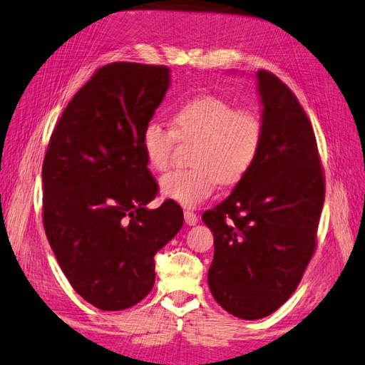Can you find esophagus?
Listing matches in <instances>:
<instances>
[{
  "label": "esophagus",
  "instance_id": "esophagus-1",
  "mask_svg": "<svg viewBox=\"0 0 365 365\" xmlns=\"http://www.w3.org/2000/svg\"><path fill=\"white\" fill-rule=\"evenodd\" d=\"M185 223H187L188 226H195L196 223H197V215L195 212H191V210H185Z\"/></svg>",
  "mask_w": 365,
  "mask_h": 365
}]
</instances>
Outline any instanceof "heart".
I'll use <instances>...</instances> for the list:
<instances>
[{
	"instance_id": "heart-1",
	"label": "heart",
	"mask_w": 365,
	"mask_h": 365,
	"mask_svg": "<svg viewBox=\"0 0 365 365\" xmlns=\"http://www.w3.org/2000/svg\"><path fill=\"white\" fill-rule=\"evenodd\" d=\"M173 130L148 121L140 134L145 161L156 173L166 170L173 150L180 142H196L191 169L174 170L160 182L164 197L183 207H196L217 185L234 187L244 180L258 158L262 142V120L250 107H237L220 96L190 99L174 110Z\"/></svg>"
}]
</instances>
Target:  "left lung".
Here are the masks:
<instances>
[{
	"mask_svg": "<svg viewBox=\"0 0 365 365\" xmlns=\"http://www.w3.org/2000/svg\"><path fill=\"white\" fill-rule=\"evenodd\" d=\"M262 142L253 168L204 212L213 234L209 288L231 315L259 319L288 301L315 253L324 174L315 133L287 85L258 71Z\"/></svg>",
	"mask_w": 365,
	"mask_h": 365,
	"instance_id": "left-lung-1",
	"label": "left lung"
}]
</instances>
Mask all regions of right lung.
<instances>
[{
	"mask_svg": "<svg viewBox=\"0 0 365 365\" xmlns=\"http://www.w3.org/2000/svg\"><path fill=\"white\" fill-rule=\"evenodd\" d=\"M166 66L110 63L64 109L42 164V220L63 274L99 310H125L155 284V255L180 231L158 192L140 134L169 88Z\"/></svg>",
	"mask_w": 365,
	"mask_h": 365,
	"instance_id": "right-lung-1",
	"label": "right lung"
}]
</instances>
